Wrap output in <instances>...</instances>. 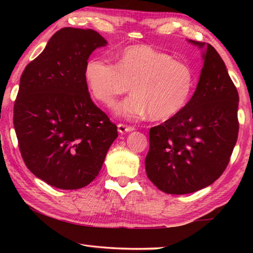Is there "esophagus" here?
Returning <instances> with one entry per match:
<instances>
[{"label": "esophagus", "instance_id": "34e87169", "mask_svg": "<svg viewBox=\"0 0 253 253\" xmlns=\"http://www.w3.org/2000/svg\"><path fill=\"white\" fill-rule=\"evenodd\" d=\"M117 128H118V131L121 132V134H125V132H129V131H132L135 129L132 126H127V125H124V124H118Z\"/></svg>", "mask_w": 253, "mask_h": 253}]
</instances>
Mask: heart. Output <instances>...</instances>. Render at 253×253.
Listing matches in <instances>:
<instances>
[{
    "instance_id": "b5f03b06",
    "label": "heart",
    "mask_w": 253,
    "mask_h": 253,
    "mask_svg": "<svg viewBox=\"0 0 253 253\" xmlns=\"http://www.w3.org/2000/svg\"><path fill=\"white\" fill-rule=\"evenodd\" d=\"M84 79L95 99L107 106L132 91L116 107L127 118L149 114L154 121H166L181 111L194 88V74L185 62L146 44L130 45L117 54L116 63L102 58L89 59Z\"/></svg>"
}]
</instances>
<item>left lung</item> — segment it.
Masks as SVG:
<instances>
[{
    "instance_id": "obj_1",
    "label": "left lung",
    "mask_w": 253,
    "mask_h": 253,
    "mask_svg": "<svg viewBox=\"0 0 253 253\" xmlns=\"http://www.w3.org/2000/svg\"><path fill=\"white\" fill-rule=\"evenodd\" d=\"M202 50L203 67L193 96L172 118L149 130L147 177L168 194H188L216 181L238 139V90L211 44L187 40Z\"/></svg>"
}]
</instances>
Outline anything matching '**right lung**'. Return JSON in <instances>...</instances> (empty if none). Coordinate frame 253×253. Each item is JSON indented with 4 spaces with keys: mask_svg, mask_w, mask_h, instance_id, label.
<instances>
[{
    "mask_svg": "<svg viewBox=\"0 0 253 253\" xmlns=\"http://www.w3.org/2000/svg\"><path fill=\"white\" fill-rule=\"evenodd\" d=\"M107 43L91 29L63 28L21 76L13 118L20 152L28 169L51 186L88 185L118 136L84 79L90 54Z\"/></svg>",
    "mask_w": 253,
    "mask_h": 253,
    "instance_id": "obj_1",
    "label": "right lung"
}]
</instances>
